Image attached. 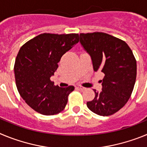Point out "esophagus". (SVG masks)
Wrapping results in <instances>:
<instances>
[{
    "instance_id": "34e87169",
    "label": "esophagus",
    "mask_w": 147,
    "mask_h": 147,
    "mask_svg": "<svg viewBox=\"0 0 147 147\" xmlns=\"http://www.w3.org/2000/svg\"><path fill=\"white\" fill-rule=\"evenodd\" d=\"M77 88H79L80 90H83L85 89V88H84V87H82V86H77Z\"/></svg>"
}]
</instances>
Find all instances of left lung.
Instances as JSON below:
<instances>
[{"label":"left lung","instance_id":"1","mask_svg":"<svg viewBox=\"0 0 147 147\" xmlns=\"http://www.w3.org/2000/svg\"><path fill=\"white\" fill-rule=\"evenodd\" d=\"M80 43L90 54L95 71L105 74L102 90L87 102L92 112L108 116L118 112L130 98L137 74L136 59L124 40L104 32L81 33Z\"/></svg>","mask_w":147,"mask_h":147}]
</instances>
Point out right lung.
I'll return each mask as SVG.
<instances>
[{"label":"right lung","mask_w":147,"mask_h":147,"mask_svg":"<svg viewBox=\"0 0 147 147\" xmlns=\"http://www.w3.org/2000/svg\"><path fill=\"white\" fill-rule=\"evenodd\" d=\"M79 42V34L37 35L19 50L14 66L16 86L20 96L36 112L45 115L62 112L74 86L54 85L51 76L61 57Z\"/></svg>","instance_id":"obj_1"}]
</instances>
